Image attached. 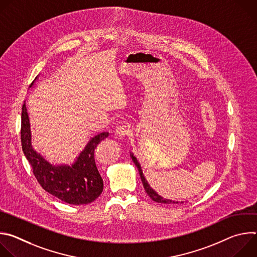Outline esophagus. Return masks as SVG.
Segmentation results:
<instances>
[{
    "mask_svg": "<svg viewBox=\"0 0 257 257\" xmlns=\"http://www.w3.org/2000/svg\"><path fill=\"white\" fill-rule=\"evenodd\" d=\"M130 133H131V130H130V127H129V125H127V124H122V125H120L119 127H117V129H116V131H115V134L117 135V136H119V137H125V136H128V135H130Z\"/></svg>",
    "mask_w": 257,
    "mask_h": 257,
    "instance_id": "34e87169",
    "label": "esophagus"
}]
</instances>
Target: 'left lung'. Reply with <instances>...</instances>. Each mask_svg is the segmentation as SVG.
Returning <instances> with one entry per match:
<instances>
[{
    "label": "left lung",
    "instance_id": "obj_1",
    "mask_svg": "<svg viewBox=\"0 0 257 257\" xmlns=\"http://www.w3.org/2000/svg\"><path fill=\"white\" fill-rule=\"evenodd\" d=\"M132 157V160H133V162H134V164L136 165V167H137V169H138V172H139V175H140V178H141V181H142V184H143V187H144V190H145V192L148 193V195L154 200V201H156V202H159V203H167V204H170V203H176L175 201H172V200H169V199H164L162 196H160L155 190H153L152 188H151V186H150V184L148 183V181L145 180V178H144V175H143V173H142V170H141V167H140V165H139V163L137 162V160H136V158L135 157H133V156H131ZM178 203V202H177Z\"/></svg>",
    "mask_w": 257,
    "mask_h": 257
}]
</instances>
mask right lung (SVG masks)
<instances>
[{
	"instance_id": "right-lung-1",
	"label": "right lung",
	"mask_w": 257,
	"mask_h": 257,
	"mask_svg": "<svg viewBox=\"0 0 257 257\" xmlns=\"http://www.w3.org/2000/svg\"><path fill=\"white\" fill-rule=\"evenodd\" d=\"M20 133L22 151L43 189L73 205L90 203L101 194L103 182L96 168L94 152L98 143L107 137V132L93 137L72 167L52 166L32 150L25 100L22 105Z\"/></svg>"
}]
</instances>
